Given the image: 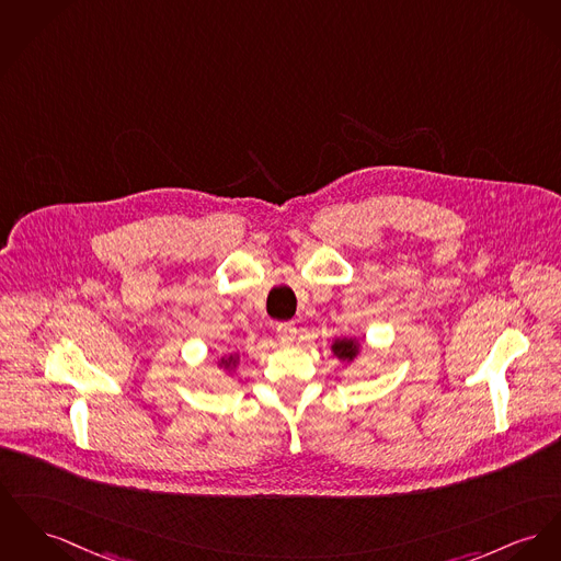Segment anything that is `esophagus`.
I'll return each mask as SVG.
<instances>
[{"mask_svg": "<svg viewBox=\"0 0 561 561\" xmlns=\"http://www.w3.org/2000/svg\"><path fill=\"white\" fill-rule=\"evenodd\" d=\"M276 332H278V340H283V342H294L298 328H296L294 323H280V325L276 328Z\"/></svg>", "mask_w": 561, "mask_h": 561, "instance_id": "34e87169", "label": "esophagus"}]
</instances>
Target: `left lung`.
Segmentation results:
<instances>
[{"label": "left lung", "mask_w": 561, "mask_h": 561, "mask_svg": "<svg viewBox=\"0 0 561 561\" xmlns=\"http://www.w3.org/2000/svg\"><path fill=\"white\" fill-rule=\"evenodd\" d=\"M364 348V342L359 337H336L332 342V353L342 364H353Z\"/></svg>", "instance_id": "8db88e82"}]
</instances>
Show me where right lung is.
<instances>
[{"mask_svg":"<svg viewBox=\"0 0 561 561\" xmlns=\"http://www.w3.org/2000/svg\"><path fill=\"white\" fill-rule=\"evenodd\" d=\"M240 366V351H233V353H227L221 359H219V368L225 373H236V368Z\"/></svg>","mask_w":561,"mask_h":561,"instance_id":"right-lung-1","label":"right lung"}]
</instances>
